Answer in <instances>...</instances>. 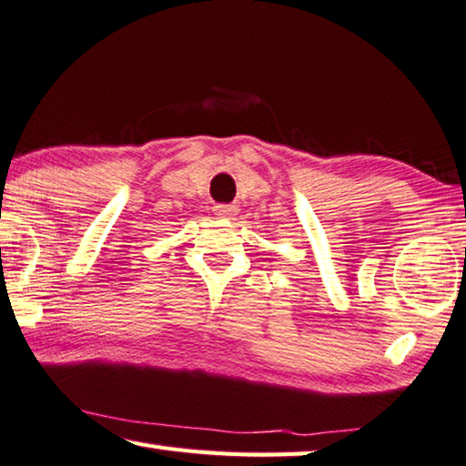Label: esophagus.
Instances as JSON below:
<instances>
[{"label":"esophagus","instance_id":"34e87169","mask_svg":"<svg viewBox=\"0 0 466 466\" xmlns=\"http://www.w3.org/2000/svg\"><path fill=\"white\" fill-rule=\"evenodd\" d=\"M214 214L218 218H222V219H230V218H234L236 214H238V208H236V206H216L214 208Z\"/></svg>","mask_w":466,"mask_h":466}]
</instances>
